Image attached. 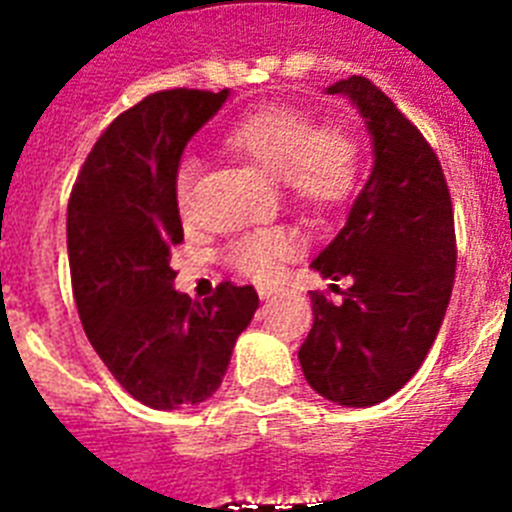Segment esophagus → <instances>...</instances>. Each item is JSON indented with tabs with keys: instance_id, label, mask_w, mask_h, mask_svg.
Here are the masks:
<instances>
[{
	"instance_id": "esophagus-1",
	"label": "esophagus",
	"mask_w": 512,
	"mask_h": 512,
	"mask_svg": "<svg viewBox=\"0 0 512 512\" xmlns=\"http://www.w3.org/2000/svg\"><path fill=\"white\" fill-rule=\"evenodd\" d=\"M276 292H279V287H257V295H260V300H271Z\"/></svg>"
}]
</instances>
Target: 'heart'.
<instances>
[{
	"mask_svg": "<svg viewBox=\"0 0 512 512\" xmlns=\"http://www.w3.org/2000/svg\"><path fill=\"white\" fill-rule=\"evenodd\" d=\"M225 143L265 172H273L281 188L313 212L345 204L361 180L358 140L345 124H313L308 114L281 103H265L239 116L225 132ZM193 177V162H185L175 175L180 212L191 207ZM295 249L292 231L263 228L233 241L228 260L249 279L271 281Z\"/></svg>",
	"mask_w": 512,
	"mask_h": 512,
	"instance_id": "obj_1",
	"label": "heart"
}]
</instances>
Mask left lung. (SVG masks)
I'll return each mask as SVG.
<instances>
[{
  "instance_id": "left-lung-1",
  "label": "left lung",
  "mask_w": 512,
  "mask_h": 512,
  "mask_svg": "<svg viewBox=\"0 0 512 512\" xmlns=\"http://www.w3.org/2000/svg\"><path fill=\"white\" fill-rule=\"evenodd\" d=\"M358 108L374 167L335 239L311 268L348 279L340 303L311 292L313 329L300 366L319 396L374 406L412 380L436 340L454 287L452 199L438 156L396 103L364 76L327 87Z\"/></svg>"
}]
</instances>
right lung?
<instances>
[{
	"label": "right lung",
	"mask_w": 512,
	"mask_h": 512,
	"mask_svg": "<svg viewBox=\"0 0 512 512\" xmlns=\"http://www.w3.org/2000/svg\"><path fill=\"white\" fill-rule=\"evenodd\" d=\"M231 92H154L108 124L68 199V263L87 340L132 398L151 409L207 401L255 287L223 281L204 303L177 292L170 249L183 241L175 175L188 140Z\"/></svg>",
	"instance_id": "obj_1"
}]
</instances>
